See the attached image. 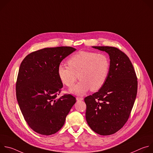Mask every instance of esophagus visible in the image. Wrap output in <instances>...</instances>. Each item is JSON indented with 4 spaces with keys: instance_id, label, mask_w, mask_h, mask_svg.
Wrapping results in <instances>:
<instances>
[{
    "instance_id": "obj_1",
    "label": "esophagus",
    "mask_w": 153,
    "mask_h": 153,
    "mask_svg": "<svg viewBox=\"0 0 153 153\" xmlns=\"http://www.w3.org/2000/svg\"><path fill=\"white\" fill-rule=\"evenodd\" d=\"M76 99L77 100H82L83 98L82 97H76Z\"/></svg>"
}]
</instances>
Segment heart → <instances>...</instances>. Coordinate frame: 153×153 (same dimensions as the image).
Here are the masks:
<instances>
[{"label":"heart","mask_w":153,"mask_h":153,"mask_svg":"<svg viewBox=\"0 0 153 153\" xmlns=\"http://www.w3.org/2000/svg\"><path fill=\"white\" fill-rule=\"evenodd\" d=\"M68 66L60 64L58 76L67 86L72 87L77 79L79 83L71 89L77 95H83L90 89L100 90L105 84L110 70V60L104 53L81 51L72 55L68 60Z\"/></svg>","instance_id":"1"}]
</instances>
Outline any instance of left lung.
<instances>
[{
    "label": "left lung",
    "instance_id": "1",
    "mask_svg": "<svg viewBox=\"0 0 153 153\" xmlns=\"http://www.w3.org/2000/svg\"><path fill=\"white\" fill-rule=\"evenodd\" d=\"M106 52L110 70L102 88L86 97V120L100 135L116 133L127 122L137 92V78L129 57L116 47H93Z\"/></svg>",
    "mask_w": 153,
    "mask_h": 153
}]
</instances>
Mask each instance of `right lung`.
<instances>
[{
    "mask_svg": "<svg viewBox=\"0 0 153 153\" xmlns=\"http://www.w3.org/2000/svg\"><path fill=\"white\" fill-rule=\"evenodd\" d=\"M75 50L70 47L45 48L30 53L20 64L16 85L17 102L28 126L39 134L57 133L76 102L70 94L57 98L63 87L58 66Z\"/></svg>",
    "mask_w": 153,
    "mask_h": 153,
    "instance_id": "add662e5",
    "label": "right lung"
}]
</instances>
